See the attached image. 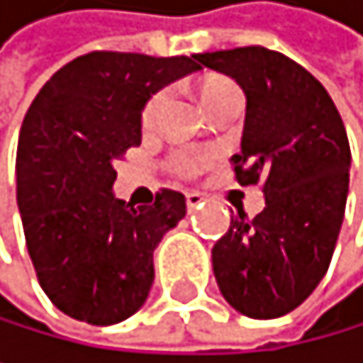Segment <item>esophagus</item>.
I'll return each mask as SVG.
<instances>
[{"label":"esophagus","instance_id":"obj_1","mask_svg":"<svg viewBox=\"0 0 363 363\" xmlns=\"http://www.w3.org/2000/svg\"><path fill=\"white\" fill-rule=\"evenodd\" d=\"M202 204H204L202 193H186V206H189V211L200 209Z\"/></svg>","mask_w":363,"mask_h":363}]
</instances>
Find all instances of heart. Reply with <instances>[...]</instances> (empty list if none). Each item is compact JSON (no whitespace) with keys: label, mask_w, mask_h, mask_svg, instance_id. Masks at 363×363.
Masks as SVG:
<instances>
[{"label":"heart","mask_w":363,"mask_h":363,"mask_svg":"<svg viewBox=\"0 0 363 363\" xmlns=\"http://www.w3.org/2000/svg\"><path fill=\"white\" fill-rule=\"evenodd\" d=\"M229 93H236V86L232 82H227V79H223V77H211L200 86V99H202L204 108L216 104L218 99H223ZM163 99H166V93H163V90L154 93L147 99V104H145V108H143V116H140L143 127H152L154 125V120H157L159 111L163 106ZM172 163H174V170L186 174V177H191V174H195L204 166L206 157H204V154H195V152H179Z\"/></svg>","instance_id":"b5f03b06"}]
</instances>
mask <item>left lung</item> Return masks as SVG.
<instances>
[{"label": "left lung", "mask_w": 363, "mask_h": 363, "mask_svg": "<svg viewBox=\"0 0 363 363\" xmlns=\"http://www.w3.org/2000/svg\"><path fill=\"white\" fill-rule=\"evenodd\" d=\"M195 58L245 93L232 166L238 184H261L266 197L252 220L232 216L213 245L218 289L243 316H284L320 284L343 225L350 182L343 120L318 79L279 52L236 47Z\"/></svg>", "instance_id": "1"}]
</instances>
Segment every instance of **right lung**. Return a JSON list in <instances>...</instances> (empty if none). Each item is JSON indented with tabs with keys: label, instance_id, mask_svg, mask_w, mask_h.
<instances>
[{
	"label": "right lung",
	"instance_id": "obj_1",
	"mask_svg": "<svg viewBox=\"0 0 363 363\" xmlns=\"http://www.w3.org/2000/svg\"><path fill=\"white\" fill-rule=\"evenodd\" d=\"M193 56L90 52L63 65L26 111L18 206L43 291L67 316L116 325L145 305L154 250L186 216L177 191L154 204L118 200L113 161L140 145L147 99L202 70Z\"/></svg>",
	"mask_w": 363,
	"mask_h": 363
}]
</instances>
